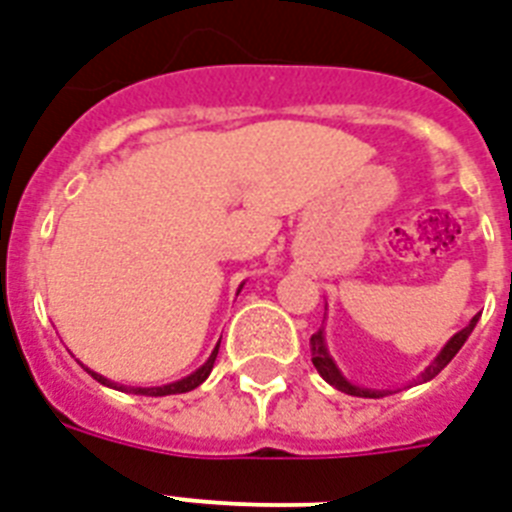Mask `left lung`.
Here are the masks:
<instances>
[{
    "label": "left lung",
    "instance_id": "1",
    "mask_svg": "<svg viewBox=\"0 0 512 512\" xmlns=\"http://www.w3.org/2000/svg\"><path fill=\"white\" fill-rule=\"evenodd\" d=\"M476 323H479V315H473L471 321H468V326L460 328L458 334L450 336V342L444 344L442 350H439V355L431 360L426 368H423L418 376L410 381L407 386H415V384H426V381H431V378L436 376V373L442 371L444 365L450 363L452 357L458 355L460 347L465 344V339L471 336V331L476 328ZM310 352H313V365L318 368V373L323 376V381H328V384L334 386V389H339V392L344 394H352V397H368V400H378V397H384V394H394L400 392V389H373V386H360V384H352L350 378L344 376L342 368L336 365V360L331 357V352H328V344H326V326H321L318 331H315L313 336H310Z\"/></svg>",
    "mask_w": 512,
    "mask_h": 512
}]
</instances>
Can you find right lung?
<instances>
[{
  "label": "right lung",
  "mask_w": 512,
  "mask_h": 512,
  "mask_svg": "<svg viewBox=\"0 0 512 512\" xmlns=\"http://www.w3.org/2000/svg\"><path fill=\"white\" fill-rule=\"evenodd\" d=\"M242 286L239 284V292H242ZM218 347L220 342L215 344V350L210 352V357H207L205 363L199 365L197 371L189 373V376L184 378H178V381H170V384H162V386H128V384H118V381H110L107 376H102V373L97 371H91V368H86V373H89L91 378H97L99 384H105L110 386V389H118V392H128V394H144V397H165V394H184V392H191V389H197L202 381H205L207 376H210V371H213V365H215V357H218Z\"/></svg>",
  "instance_id": "obj_1"
}]
</instances>
